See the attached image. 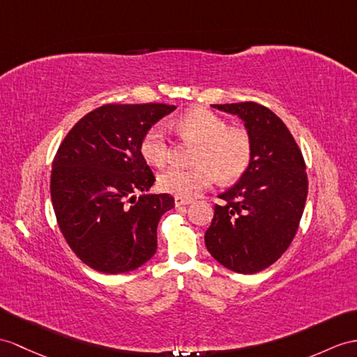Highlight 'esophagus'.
Returning a JSON list of instances; mask_svg holds the SVG:
<instances>
[{"label":"esophagus","instance_id":"34e87169","mask_svg":"<svg viewBox=\"0 0 357 357\" xmlns=\"http://www.w3.org/2000/svg\"><path fill=\"white\" fill-rule=\"evenodd\" d=\"M174 203H176V207H180V206H188V204L192 203V198H186V197L176 195V198H174Z\"/></svg>","mask_w":357,"mask_h":357}]
</instances>
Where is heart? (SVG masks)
<instances>
[{
    "instance_id": "1",
    "label": "heart",
    "mask_w": 357,
    "mask_h": 357,
    "mask_svg": "<svg viewBox=\"0 0 357 357\" xmlns=\"http://www.w3.org/2000/svg\"><path fill=\"white\" fill-rule=\"evenodd\" d=\"M177 133L198 142L194 168L171 167L159 174L158 185L165 192L192 198L211 188L216 176L222 183H233L247 172L253 160V139L247 128L231 126L207 109L189 110L176 123ZM144 159L154 167H163L171 158L167 128L154 124L141 141Z\"/></svg>"
}]
</instances>
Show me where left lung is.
<instances>
[{
	"label": "left lung",
	"instance_id": "left-lung-1",
	"mask_svg": "<svg viewBox=\"0 0 357 357\" xmlns=\"http://www.w3.org/2000/svg\"><path fill=\"white\" fill-rule=\"evenodd\" d=\"M238 115L253 139L247 172L215 204L206 247L221 265L241 274L271 266L298 230L307 198V174L301 150L283 121L253 101L212 104Z\"/></svg>",
	"mask_w": 357,
	"mask_h": 357
}]
</instances>
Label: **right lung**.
Here are the masks:
<instances>
[{"instance_id": "add662e5", "label": "right lung", "mask_w": 357, "mask_h": 357, "mask_svg": "<svg viewBox=\"0 0 357 357\" xmlns=\"http://www.w3.org/2000/svg\"><path fill=\"white\" fill-rule=\"evenodd\" d=\"M176 106L104 104L69 130L51 171V202L65 241L83 264L104 274L144 265L158 250L169 194H142L154 174L141 153L153 124Z\"/></svg>"}]
</instances>
